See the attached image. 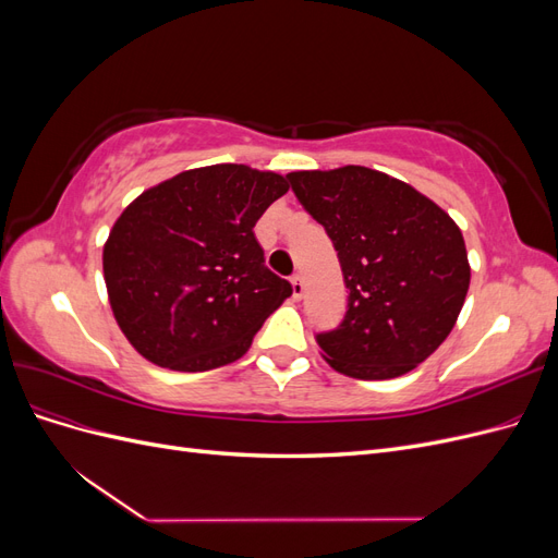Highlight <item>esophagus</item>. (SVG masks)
<instances>
[{"label": "esophagus", "instance_id": "34e87169", "mask_svg": "<svg viewBox=\"0 0 558 558\" xmlns=\"http://www.w3.org/2000/svg\"><path fill=\"white\" fill-rule=\"evenodd\" d=\"M291 286H293V298L300 300L302 293H305V281H302V275H293Z\"/></svg>", "mask_w": 558, "mask_h": 558}]
</instances>
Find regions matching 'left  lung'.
I'll return each mask as SVG.
<instances>
[{
    "label": "left lung",
    "mask_w": 558,
    "mask_h": 558,
    "mask_svg": "<svg viewBox=\"0 0 558 558\" xmlns=\"http://www.w3.org/2000/svg\"><path fill=\"white\" fill-rule=\"evenodd\" d=\"M326 228L349 289L340 328L316 342L353 379L412 373L456 326L470 286L461 228L410 183L344 165L286 174Z\"/></svg>",
    "instance_id": "8db88e82"
}]
</instances>
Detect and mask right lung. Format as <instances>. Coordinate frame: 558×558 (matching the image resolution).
<instances>
[{"instance_id": "right-lung-1", "label": "right lung", "mask_w": 558, "mask_h": 558, "mask_svg": "<svg viewBox=\"0 0 558 558\" xmlns=\"http://www.w3.org/2000/svg\"><path fill=\"white\" fill-rule=\"evenodd\" d=\"M289 191L248 165L185 170L134 197L102 251L118 328L142 356L179 373L242 359L293 286L269 272L253 226Z\"/></svg>"}]
</instances>
